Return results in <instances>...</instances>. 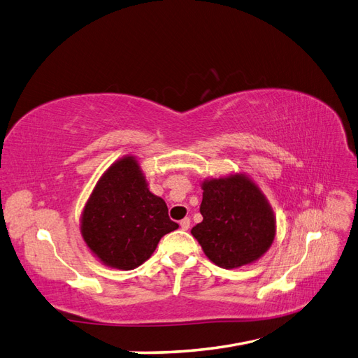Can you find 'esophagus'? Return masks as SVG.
Returning <instances> with one entry per match:
<instances>
[{"mask_svg":"<svg viewBox=\"0 0 358 358\" xmlns=\"http://www.w3.org/2000/svg\"><path fill=\"white\" fill-rule=\"evenodd\" d=\"M189 224H191L189 218H183V220L180 221V229H182V230H188V229H189Z\"/></svg>","mask_w":358,"mask_h":358,"instance_id":"1","label":"esophagus"}]
</instances>
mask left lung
<instances>
[{"mask_svg":"<svg viewBox=\"0 0 358 358\" xmlns=\"http://www.w3.org/2000/svg\"><path fill=\"white\" fill-rule=\"evenodd\" d=\"M203 221L191 234L212 263L237 268L262 258L272 246L276 218L272 206L245 173L201 182Z\"/></svg>","mask_w":358,"mask_h":358,"instance_id":"8db88e82","label":"left lung"}]
</instances>
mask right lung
<instances>
[{
  "label": "right lung",
  "instance_id": "add662e5",
  "mask_svg": "<svg viewBox=\"0 0 358 358\" xmlns=\"http://www.w3.org/2000/svg\"><path fill=\"white\" fill-rule=\"evenodd\" d=\"M166 201L149 191L133 155L115 161L96 182L80 216L90 251L106 266L133 270L143 264L161 237L176 230Z\"/></svg>",
  "mask_w": 358,
  "mask_h": 358
}]
</instances>
